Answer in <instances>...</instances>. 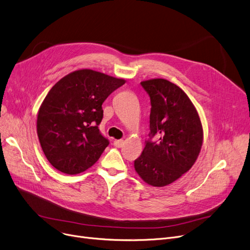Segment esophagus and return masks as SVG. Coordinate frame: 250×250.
Masks as SVG:
<instances>
[{"label":"esophagus","mask_w":250,"mask_h":250,"mask_svg":"<svg viewBox=\"0 0 250 250\" xmlns=\"http://www.w3.org/2000/svg\"><path fill=\"white\" fill-rule=\"evenodd\" d=\"M113 145L117 148H122L125 145V141L124 140H115L113 142Z\"/></svg>","instance_id":"esophagus-1"}]
</instances>
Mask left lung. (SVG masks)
Here are the masks:
<instances>
[{"instance_id": "1", "label": "left lung", "mask_w": 250, "mask_h": 250, "mask_svg": "<svg viewBox=\"0 0 250 250\" xmlns=\"http://www.w3.org/2000/svg\"><path fill=\"white\" fill-rule=\"evenodd\" d=\"M151 99L150 138L135 161L139 176L155 188L166 187L187 173L196 161L204 140L200 115L177 85L165 79L141 82Z\"/></svg>"}]
</instances>
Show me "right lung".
<instances>
[{
	"instance_id": "1",
	"label": "right lung",
	"mask_w": 250,
	"mask_h": 250,
	"mask_svg": "<svg viewBox=\"0 0 250 250\" xmlns=\"http://www.w3.org/2000/svg\"><path fill=\"white\" fill-rule=\"evenodd\" d=\"M125 83L90 69L74 71L55 84L39 107L37 136L48 162L65 174L94 165L108 146L98 128L102 103Z\"/></svg>"
}]
</instances>
